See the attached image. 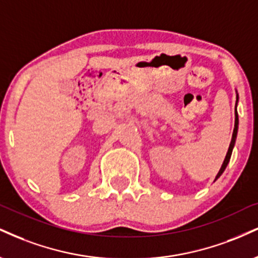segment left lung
I'll return each mask as SVG.
<instances>
[{
	"instance_id": "1",
	"label": "left lung",
	"mask_w": 258,
	"mask_h": 258,
	"mask_svg": "<svg viewBox=\"0 0 258 258\" xmlns=\"http://www.w3.org/2000/svg\"><path fill=\"white\" fill-rule=\"evenodd\" d=\"M237 101H238V95H237ZM237 132H238V113H237V107H235V122H234V130H233V135H232V141H231V144H229V148H228V151H227V155H226L225 157V161H223L221 168H220L218 175H216L215 180L220 178V175L222 174L223 170L226 169V167H227V164L229 162V159H231V155H232V150H233V147H234V143H235V138H237Z\"/></svg>"
}]
</instances>
